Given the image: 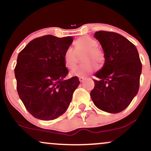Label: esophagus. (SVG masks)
Listing matches in <instances>:
<instances>
[{
	"label": "esophagus",
	"instance_id": "esophagus-1",
	"mask_svg": "<svg viewBox=\"0 0 151 151\" xmlns=\"http://www.w3.org/2000/svg\"><path fill=\"white\" fill-rule=\"evenodd\" d=\"M79 80L80 82H83L84 80H85V78L84 77H79Z\"/></svg>",
	"mask_w": 151,
	"mask_h": 151
}]
</instances>
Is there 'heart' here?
Returning a JSON list of instances; mask_svg holds the SVG:
<instances>
[{
  "mask_svg": "<svg viewBox=\"0 0 151 151\" xmlns=\"http://www.w3.org/2000/svg\"><path fill=\"white\" fill-rule=\"evenodd\" d=\"M97 42L89 36H82L74 42V50L68 47L63 55V61L65 67L69 70L74 68L78 61L77 56L81 54L82 65L78 66L71 71L72 76L84 77L101 67L105 61L104 53L99 47Z\"/></svg>",
  "mask_w": 151,
  "mask_h": 151,
  "instance_id": "obj_1",
  "label": "heart"
}]
</instances>
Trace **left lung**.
I'll return each instance as SVG.
<instances>
[{"mask_svg":"<svg viewBox=\"0 0 151 151\" xmlns=\"http://www.w3.org/2000/svg\"><path fill=\"white\" fill-rule=\"evenodd\" d=\"M103 48L105 62L93 79L90 93L97 108L116 114L132 101L139 89L142 65L136 46L120 34L98 31L94 34Z\"/></svg>","mask_w":151,"mask_h":151,"instance_id":"1","label":"left lung"}]
</instances>
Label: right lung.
Returning <instances> with one entry per match:
<instances>
[{
    "label": "right lung",
    "instance_id": "obj_1",
    "mask_svg": "<svg viewBox=\"0 0 151 151\" xmlns=\"http://www.w3.org/2000/svg\"><path fill=\"white\" fill-rule=\"evenodd\" d=\"M72 37L47 35L30 41L19 53L15 68L17 91L26 109L35 118L49 121L66 111L79 78L65 79L69 73L63 55Z\"/></svg>",
    "mask_w": 151,
    "mask_h": 151
}]
</instances>
